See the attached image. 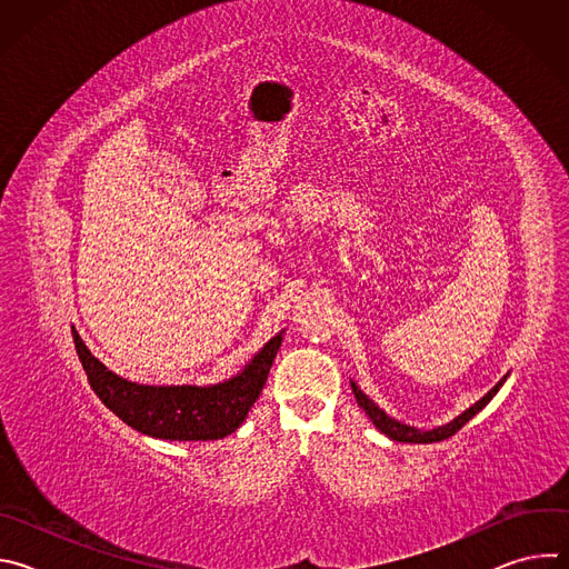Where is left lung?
<instances>
[{
    "instance_id": "left-lung-1",
    "label": "left lung",
    "mask_w": 569,
    "mask_h": 569,
    "mask_svg": "<svg viewBox=\"0 0 569 569\" xmlns=\"http://www.w3.org/2000/svg\"><path fill=\"white\" fill-rule=\"evenodd\" d=\"M505 380H507V376L489 391L486 393L481 400H477L472 408H468L461 417H457L452 423H448V426H441V428H437V430H430V432H421V430H415V428H410V426H405V423H398V421H393L391 417H387L380 408H376L373 405V400H369L362 391H360V387L356 385V382H351V387H353V393H356V400H358V405L360 408L369 415V419L373 421V426L380 430V432H385L389 439H393V441H402V443H435V441H443V439H448V437H452L455 432H459L477 412H481L486 405H489V400L500 391V387L505 385Z\"/></svg>"
}]
</instances>
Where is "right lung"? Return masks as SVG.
Returning a JSON list of instances; mask_svg holds the SVG:
<instances>
[{"label":"right lung","instance_id":"obj_1","mask_svg":"<svg viewBox=\"0 0 569 569\" xmlns=\"http://www.w3.org/2000/svg\"><path fill=\"white\" fill-rule=\"evenodd\" d=\"M71 336L78 360L106 408L137 432L169 441H209L231 435L257 402L281 347V336L272 338L246 371L213 387H148L114 376L90 353L76 329Z\"/></svg>","mask_w":569,"mask_h":569}]
</instances>
